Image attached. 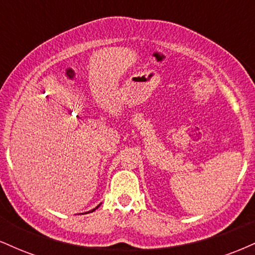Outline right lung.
Segmentation results:
<instances>
[{"mask_svg": "<svg viewBox=\"0 0 255 255\" xmlns=\"http://www.w3.org/2000/svg\"><path fill=\"white\" fill-rule=\"evenodd\" d=\"M99 205H101V204H99ZM99 205H98V206H97V207H96V209H98V207H99ZM96 209H93V210H91V211H90V212H93V211H95V210H96Z\"/></svg>", "mask_w": 255, "mask_h": 255, "instance_id": "add662e5", "label": "right lung"}]
</instances>
